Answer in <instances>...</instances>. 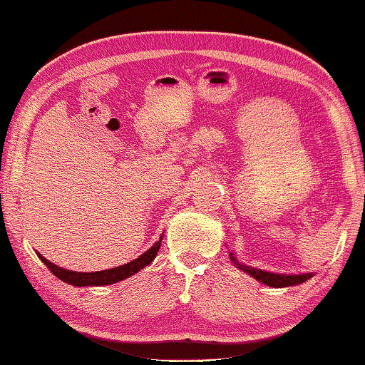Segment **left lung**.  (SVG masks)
Returning a JSON list of instances; mask_svg holds the SVG:
<instances>
[{
	"instance_id": "1",
	"label": "left lung",
	"mask_w": 365,
	"mask_h": 365,
	"mask_svg": "<svg viewBox=\"0 0 365 365\" xmlns=\"http://www.w3.org/2000/svg\"><path fill=\"white\" fill-rule=\"evenodd\" d=\"M230 259H232L234 264L237 268L245 271L247 274H250L252 277H255L257 281L263 282V284L269 286V287H289V286H297L302 284L307 279H310L312 273H305V274H276V273H269V271H263V269H257L252 268V266L242 264L239 259L235 258L234 253H230Z\"/></svg>"
}]
</instances>
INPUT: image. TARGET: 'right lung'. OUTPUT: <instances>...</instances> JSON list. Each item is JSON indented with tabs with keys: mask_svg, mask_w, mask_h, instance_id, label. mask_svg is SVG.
<instances>
[{
	"mask_svg": "<svg viewBox=\"0 0 365 365\" xmlns=\"http://www.w3.org/2000/svg\"><path fill=\"white\" fill-rule=\"evenodd\" d=\"M162 237H164V234L160 235V239L155 242V244L151 248H149L148 252H144L143 255H140V258L133 259V262L126 263V264L117 266V268L96 271V273H78V271L60 268V266H56L55 263L48 262L47 258L40 255L38 252H37V257L42 259L43 264H47V268L58 277V279L65 281V282H68V284H73V286H78V287L107 286V284H113V282L123 281V279H126V277L136 274L138 271H141L144 268V266H148L149 263H151L153 259L155 258V255H158Z\"/></svg>",
	"mask_w": 365,
	"mask_h": 365,
	"instance_id": "add662e5",
	"label": "right lung"
}]
</instances>
